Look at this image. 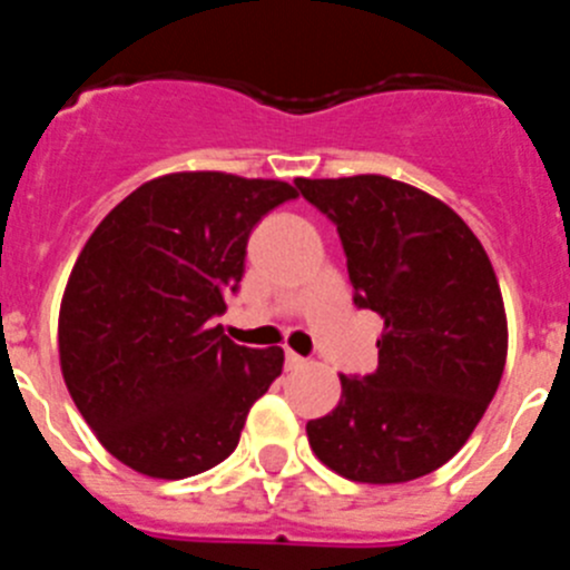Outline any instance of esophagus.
Masks as SVG:
<instances>
[{
    "mask_svg": "<svg viewBox=\"0 0 570 570\" xmlns=\"http://www.w3.org/2000/svg\"><path fill=\"white\" fill-rule=\"evenodd\" d=\"M305 365H308V360H305V356L294 354V351H285V367H288V371H299V367H305Z\"/></svg>",
    "mask_w": 570,
    "mask_h": 570,
    "instance_id": "esophagus-1",
    "label": "esophagus"
}]
</instances>
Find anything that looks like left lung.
<instances>
[{
	"label": "left lung",
	"mask_w": 570,
	"mask_h": 570,
	"mask_svg": "<svg viewBox=\"0 0 570 570\" xmlns=\"http://www.w3.org/2000/svg\"><path fill=\"white\" fill-rule=\"evenodd\" d=\"M336 225L360 308L385 322L380 365L340 376L308 422L311 451L345 480L394 485L460 451L500 387L508 322L482 242L436 196L380 174L296 179Z\"/></svg>",
	"instance_id": "1"
}]
</instances>
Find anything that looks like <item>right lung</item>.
Here are the masks:
<instances>
[{"mask_svg":"<svg viewBox=\"0 0 570 570\" xmlns=\"http://www.w3.org/2000/svg\"><path fill=\"white\" fill-rule=\"evenodd\" d=\"M296 199L279 179L183 170L139 185L85 242L59 308L65 385L105 451L154 480L234 454L282 347L234 345L214 316L245 274L248 236Z\"/></svg>","mask_w":570,"mask_h":570,"instance_id":"add662e5","label":"right lung"}]
</instances>
